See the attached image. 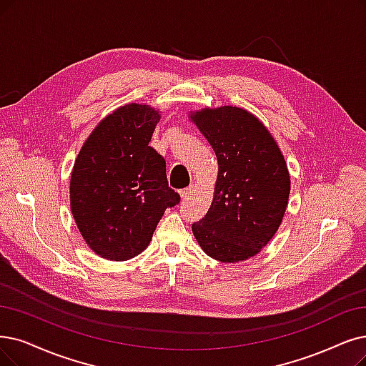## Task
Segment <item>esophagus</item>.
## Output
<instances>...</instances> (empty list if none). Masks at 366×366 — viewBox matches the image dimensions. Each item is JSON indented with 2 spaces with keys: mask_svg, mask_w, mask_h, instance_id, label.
<instances>
[{
  "mask_svg": "<svg viewBox=\"0 0 366 366\" xmlns=\"http://www.w3.org/2000/svg\"><path fill=\"white\" fill-rule=\"evenodd\" d=\"M191 192H192V186H187V187L182 189V191H180V197H182L183 199H186L189 195H191Z\"/></svg>",
  "mask_w": 366,
  "mask_h": 366,
  "instance_id": "34e87169",
  "label": "esophagus"
}]
</instances>
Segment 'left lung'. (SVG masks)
I'll use <instances>...</instances> for the list:
<instances>
[{"mask_svg":"<svg viewBox=\"0 0 366 366\" xmlns=\"http://www.w3.org/2000/svg\"><path fill=\"white\" fill-rule=\"evenodd\" d=\"M217 159L213 202L192 224L209 257L236 262L257 255L280 228L290 197L284 156L269 130L242 108L191 115Z\"/></svg>","mask_w":366,"mask_h":366,"instance_id":"left-lung-1","label":"left lung"}]
</instances>
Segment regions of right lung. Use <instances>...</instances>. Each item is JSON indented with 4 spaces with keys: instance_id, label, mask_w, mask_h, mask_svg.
Instances as JSON below:
<instances>
[{
    "instance_id": "obj_1",
    "label": "right lung",
    "mask_w": 366,
    "mask_h": 366,
    "mask_svg": "<svg viewBox=\"0 0 366 366\" xmlns=\"http://www.w3.org/2000/svg\"><path fill=\"white\" fill-rule=\"evenodd\" d=\"M159 120L147 105L119 108L99 123L73 165V217L86 244L107 259L141 254L164 212L180 202L165 159L149 145Z\"/></svg>"
}]
</instances>
